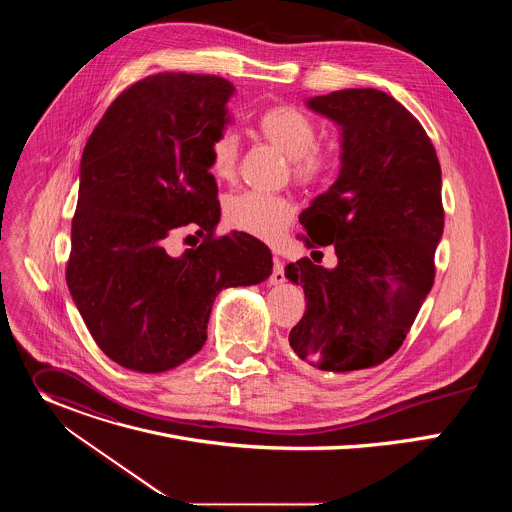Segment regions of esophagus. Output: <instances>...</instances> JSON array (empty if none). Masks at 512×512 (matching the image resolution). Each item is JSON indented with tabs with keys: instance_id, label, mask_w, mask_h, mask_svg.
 Wrapping results in <instances>:
<instances>
[{
	"instance_id": "34e87169",
	"label": "esophagus",
	"mask_w": 512,
	"mask_h": 512,
	"mask_svg": "<svg viewBox=\"0 0 512 512\" xmlns=\"http://www.w3.org/2000/svg\"><path fill=\"white\" fill-rule=\"evenodd\" d=\"M271 285H281L285 283V273H283V261L279 257H273V271L269 277Z\"/></svg>"
}]
</instances>
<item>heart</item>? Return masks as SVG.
<instances>
[{
    "label": "heart",
    "mask_w": 512,
    "mask_h": 512,
    "mask_svg": "<svg viewBox=\"0 0 512 512\" xmlns=\"http://www.w3.org/2000/svg\"><path fill=\"white\" fill-rule=\"evenodd\" d=\"M259 135L289 160V174L300 186H318L336 168L332 143L316 141V121L296 105H273L259 115ZM241 158V139L229 125L216 129L208 141L210 172L216 180H233ZM229 227L263 241L277 239L294 216V202L285 196L241 192L223 204Z\"/></svg>",
    "instance_id": "1"
}]
</instances>
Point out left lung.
Here are the masks:
<instances>
[{
  "label": "left lung",
  "instance_id": "8db88e82",
  "mask_svg": "<svg viewBox=\"0 0 512 512\" xmlns=\"http://www.w3.org/2000/svg\"><path fill=\"white\" fill-rule=\"evenodd\" d=\"M308 105L342 127V168L302 212L300 239L334 245L338 265H285L306 294L289 346L318 371L348 375L391 358L429 294L444 233L442 168L421 123L383 91H334Z\"/></svg>",
  "mask_w": 512,
  "mask_h": 512
}]
</instances>
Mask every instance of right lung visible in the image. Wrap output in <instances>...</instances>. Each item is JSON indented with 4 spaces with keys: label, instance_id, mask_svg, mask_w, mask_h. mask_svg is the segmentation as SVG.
<instances>
[{
    "label": "right lung",
    "instance_id": "1",
    "mask_svg": "<svg viewBox=\"0 0 512 512\" xmlns=\"http://www.w3.org/2000/svg\"><path fill=\"white\" fill-rule=\"evenodd\" d=\"M233 91L223 77L158 72L125 89L85 145L66 283L97 346L125 369L178 367L204 346L218 291L271 275L261 241L216 235L208 141ZM190 226L203 243L170 256L169 239Z\"/></svg>",
    "mask_w": 512,
    "mask_h": 512
}]
</instances>
